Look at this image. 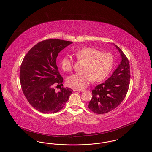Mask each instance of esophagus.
<instances>
[{"mask_svg": "<svg viewBox=\"0 0 152 152\" xmlns=\"http://www.w3.org/2000/svg\"><path fill=\"white\" fill-rule=\"evenodd\" d=\"M74 91H77V92H83L85 91V89H74Z\"/></svg>", "mask_w": 152, "mask_h": 152, "instance_id": "1", "label": "esophagus"}]
</instances>
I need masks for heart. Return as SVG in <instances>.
Segmentation results:
<instances>
[{
	"label": "heart",
	"instance_id": "b5f03b06",
	"mask_svg": "<svg viewBox=\"0 0 152 152\" xmlns=\"http://www.w3.org/2000/svg\"><path fill=\"white\" fill-rule=\"evenodd\" d=\"M77 61H84L81 70L73 74L68 79L69 86L77 89H83L93 80L100 81L106 78L110 72L114 62L113 56L107 52H102L94 47H84L73 53ZM61 66L66 72L72 71L73 61L72 58L65 56L62 58Z\"/></svg>",
	"mask_w": 152,
	"mask_h": 152
}]
</instances>
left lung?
Instances as JSON below:
<instances>
[{
    "mask_svg": "<svg viewBox=\"0 0 152 152\" xmlns=\"http://www.w3.org/2000/svg\"><path fill=\"white\" fill-rule=\"evenodd\" d=\"M115 46L122 58L120 65L109 79L92 91V98L88 108L97 114L106 113L116 108L122 102L128 91L130 79L129 62L121 50Z\"/></svg>",
    "mask_w": 152,
    "mask_h": 152,
    "instance_id": "1",
    "label": "left lung"
}]
</instances>
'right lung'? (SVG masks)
Here are the masks:
<instances>
[{
  "label": "right lung",
  "mask_w": 152,
  "mask_h": 152,
  "mask_svg": "<svg viewBox=\"0 0 152 152\" xmlns=\"http://www.w3.org/2000/svg\"><path fill=\"white\" fill-rule=\"evenodd\" d=\"M72 42L49 39L35 45L22 61L20 82L31 105L43 113H56L63 108L73 90L62 87L63 79L56 65L58 53Z\"/></svg>",
  "instance_id": "1"
}]
</instances>
